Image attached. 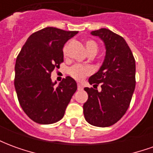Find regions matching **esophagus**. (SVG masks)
Here are the masks:
<instances>
[{
    "mask_svg": "<svg viewBox=\"0 0 153 153\" xmlns=\"http://www.w3.org/2000/svg\"><path fill=\"white\" fill-rule=\"evenodd\" d=\"M78 89L79 90H82L83 89V86L80 84V83H78Z\"/></svg>",
    "mask_w": 153,
    "mask_h": 153,
    "instance_id": "obj_1",
    "label": "esophagus"
}]
</instances>
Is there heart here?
<instances>
[{
    "label": "heart",
    "mask_w": 153,
    "mask_h": 153,
    "mask_svg": "<svg viewBox=\"0 0 153 153\" xmlns=\"http://www.w3.org/2000/svg\"><path fill=\"white\" fill-rule=\"evenodd\" d=\"M86 48L88 50V52H95L98 50V46L95 41L88 39L85 42ZM67 51V44L65 45L63 48V54L66 55ZM92 73V69L91 67L87 66V65H74L69 70V74L72 78L76 80H83L87 75H89Z\"/></svg>",
    "instance_id": "1"
}]
</instances>
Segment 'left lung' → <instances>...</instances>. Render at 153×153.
<instances>
[{"label":"left lung","mask_w":153,"mask_h":153,"mask_svg":"<svg viewBox=\"0 0 153 153\" xmlns=\"http://www.w3.org/2000/svg\"><path fill=\"white\" fill-rule=\"evenodd\" d=\"M91 34L104 42L106 56L100 70L90 77L93 88L101 85L98 92L84 88L88 98L83 104V115L90 125L108 127L120 120L128 110L135 88V60L121 36L106 28Z\"/></svg>","instance_id":"8db88e82"}]
</instances>
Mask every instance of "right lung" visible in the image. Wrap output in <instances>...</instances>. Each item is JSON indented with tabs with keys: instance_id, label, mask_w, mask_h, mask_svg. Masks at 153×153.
<instances>
[{
	"instance_id": "right-lung-1",
	"label": "right lung",
	"mask_w": 153,
	"mask_h": 153,
	"mask_svg": "<svg viewBox=\"0 0 153 153\" xmlns=\"http://www.w3.org/2000/svg\"><path fill=\"white\" fill-rule=\"evenodd\" d=\"M78 31L47 27L35 32L22 47L15 62V88L19 102L32 120L50 125L63 118L77 83L71 77L55 87L51 74L64 61L63 47Z\"/></svg>"
}]
</instances>
